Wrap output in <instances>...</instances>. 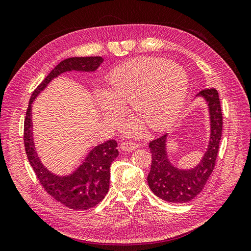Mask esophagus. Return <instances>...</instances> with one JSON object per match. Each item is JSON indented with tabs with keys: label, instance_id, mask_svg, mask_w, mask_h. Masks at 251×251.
<instances>
[{
	"label": "esophagus",
	"instance_id": "esophagus-1",
	"mask_svg": "<svg viewBox=\"0 0 251 251\" xmlns=\"http://www.w3.org/2000/svg\"><path fill=\"white\" fill-rule=\"evenodd\" d=\"M138 147L139 144L133 141H125V142H121L120 144V149L123 151H132L135 149H137Z\"/></svg>",
	"mask_w": 251,
	"mask_h": 251
}]
</instances>
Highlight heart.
<instances>
[{"label":"heart","mask_w":251,"mask_h":251,"mask_svg":"<svg viewBox=\"0 0 251 251\" xmlns=\"http://www.w3.org/2000/svg\"><path fill=\"white\" fill-rule=\"evenodd\" d=\"M188 77L181 66L157 57L135 58L118 66L111 74L109 90L96 89L95 98L103 116L116 119L124 104L151 128L171 125L183 107ZM132 130L137 127L133 123Z\"/></svg>","instance_id":"obj_1"}]
</instances>
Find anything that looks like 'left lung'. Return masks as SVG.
<instances>
[{
  "mask_svg": "<svg viewBox=\"0 0 251 251\" xmlns=\"http://www.w3.org/2000/svg\"><path fill=\"white\" fill-rule=\"evenodd\" d=\"M196 97H202L206 102L210 125L207 149L200 162L192 169H179L174 165L168 154L169 133L151 140L149 144L151 165L148 183L151 192L168 202L184 203L194 199L206 184L216 164L223 126L218 91L205 89L200 91Z\"/></svg>",
  "mask_w": 251,
  "mask_h": 251,
  "instance_id": "left-lung-1",
  "label": "left lung"
}]
</instances>
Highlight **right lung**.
<instances>
[{"mask_svg": "<svg viewBox=\"0 0 251 251\" xmlns=\"http://www.w3.org/2000/svg\"><path fill=\"white\" fill-rule=\"evenodd\" d=\"M103 62L101 56L70 57L60 62L37 87L30 97L24 123V143L30 165L40 183L52 198L74 210L92 208L109 192L110 166L118 156L117 142L104 141L91 149L81 164L69 175L59 176L50 172L37 155L33 141L32 103L54 78L66 72H94Z\"/></svg>", "mask_w": 251, "mask_h": 251, "instance_id": "right-lung-1", "label": "right lung"}]
</instances>
